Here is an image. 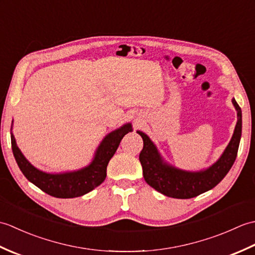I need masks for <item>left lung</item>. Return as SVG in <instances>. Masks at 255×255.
<instances>
[{"instance_id":"1","label":"left lung","mask_w":255,"mask_h":255,"mask_svg":"<svg viewBox=\"0 0 255 255\" xmlns=\"http://www.w3.org/2000/svg\"><path fill=\"white\" fill-rule=\"evenodd\" d=\"M232 103L238 112V122L234 136L221 158L206 171L192 173L177 170L175 167L167 165L160 158L156 148L147 134L138 131L143 139V149L139 154V160L142 166L144 181L155 191L162 193L165 196L180 199L198 196L220 183L235 163L241 138V108L236 100H232Z\"/></svg>"}]
</instances>
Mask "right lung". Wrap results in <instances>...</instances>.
<instances>
[{
	"label": "right lung",
	"mask_w": 255,
	"mask_h": 255,
	"mask_svg": "<svg viewBox=\"0 0 255 255\" xmlns=\"http://www.w3.org/2000/svg\"><path fill=\"white\" fill-rule=\"evenodd\" d=\"M131 131V125H124L122 128L111 132L105 137L96 151L93 162L84 169L64 173V174H47L32 166L16 145L13 133H10V142L14 158L17 162L21 173L34 185L42 192L58 198H73L91 192L104 182L107 164L121 143L125 134Z\"/></svg>",
	"instance_id": "add662e5"
}]
</instances>
